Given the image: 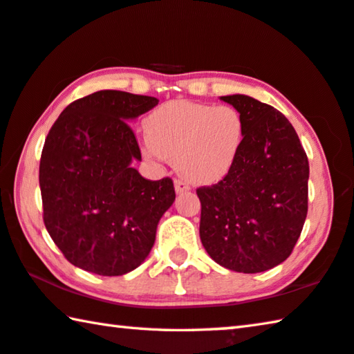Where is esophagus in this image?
Wrapping results in <instances>:
<instances>
[{
	"instance_id": "34e87169",
	"label": "esophagus",
	"mask_w": 354,
	"mask_h": 354,
	"mask_svg": "<svg viewBox=\"0 0 354 354\" xmlns=\"http://www.w3.org/2000/svg\"><path fill=\"white\" fill-rule=\"evenodd\" d=\"M175 190L176 194H185V192L190 190V187L187 183L183 181V179H175Z\"/></svg>"
}]
</instances>
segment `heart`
<instances>
[{"label":"heart","instance_id":"heart-1","mask_svg":"<svg viewBox=\"0 0 354 354\" xmlns=\"http://www.w3.org/2000/svg\"><path fill=\"white\" fill-rule=\"evenodd\" d=\"M149 151L175 162L195 184H209L227 175L239 158L245 122L232 106L169 101L145 120Z\"/></svg>","mask_w":354,"mask_h":354}]
</instances>
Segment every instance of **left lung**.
<instances>
[{
	"instance_id": "8db88e82",
	"label": "left lung",
	"mask_w": 354,
	"mask_h": 354,
	"mask_svg": "<svg viewBox=\"0 0 354 354\" xmlns=\"http://www.w3.org/2000/svg\"><path fill=\"white\" fill-rule=\"evenodd\" d=\"M242 113L243 145L227 175L196 189L207 254L239 273L270 270L290 256L308 214V156L283 113L248 95L220 97Z\"/></svg>"
}]
</instances>
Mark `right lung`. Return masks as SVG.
<instances>
[{"instance_id": "right-lung-1", "label": "right lung", "mask_w": 354, "mask_h": 354, "mask_svg": "<svg viewBox=\"0 0 354 354\" xmlns=\"http://www.w3.org/2000/svg\"><path fill=\"white\" fill-rule=\"evenodd\" d=\"M158 98L100 91L68 104L41 149L39 184L46 231L67 261L120 277L147 259L162 215L175 201L170 178L149 181L131 120Z\"/></svg>"}]
</instances>
